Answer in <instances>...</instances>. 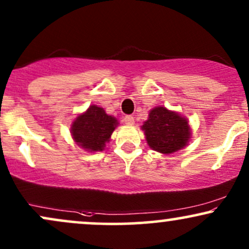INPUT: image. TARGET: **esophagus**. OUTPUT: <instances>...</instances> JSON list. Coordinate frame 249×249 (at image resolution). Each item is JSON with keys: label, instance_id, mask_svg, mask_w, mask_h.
<instances>
[{"label": "esophagus", "instance_id": "34e87169", "mask_svg": "<svg viewBox=\"0 0 249 249\" xmlns=\"http://www.w3.org/2000/svg\"><path fill=\"white\" fill-rule=\"evenodd\" d=\"M123 121H124V123L126 125H133L134 124V117L131 115H127L124 117V119H123Z\"/></svg>", "mask_w": 249, "mask_h": 249}]
</instances>
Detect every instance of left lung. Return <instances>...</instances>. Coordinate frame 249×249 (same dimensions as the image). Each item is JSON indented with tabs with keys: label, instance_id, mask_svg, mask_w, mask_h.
<instances>
[{
	"label": "left lung",
	"instance_id": "1",
	"mask_svg": "<svg viewBox=\"0 0 249 249\" xmlns=\"http://www.w3.org/2000/svg\"><path fill=\"white\" fill-rule=\"evenodd\" d=\"M142 127L150 147L165 154L184 147L191 134L186 119L164 107L153 108Z\"/></svg>",
	"mask_w": 249,
	"mask_h": 249
}]
</instances>
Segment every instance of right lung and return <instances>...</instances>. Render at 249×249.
<instances>
[{"label": "right lung", "mask_w": 249, "mask_h": 249, "mask_svg": "<svg viewBox=\"0 0 249 249\" xmlns=\"http://www.w3.org/2000/svg\"><path fill=\"white\" fill-rule=\"evenodd\" d=\"M117 119L108 116L102 107L91 105L79 115L71 126V133L79 146L89 151H103L117 126Z\"/></svg>", "instance_id": "add662e5"}]
</instances>
